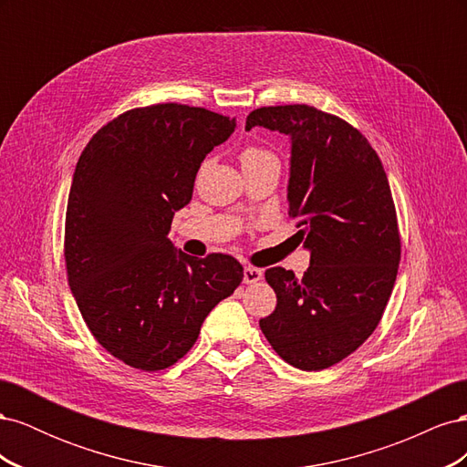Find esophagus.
I'll list each match as a JSON object with an SVG mask.
<instances>
[{"label": "esophagus", "instance_id": "esophagus-1", "mask_svg": "<svg viewBox=\"0 0 467 467\" xmlns=\"http://www.w3.org/2000/svg\"><path fill=\"white\" fill-rule=\"evenodd\" d=\"M263 278V271L257 266H245L244 268V282L245 285H255V282H259Z\"/></svg>", "mask_w": 467, "mask_h": 467}]
</instances>
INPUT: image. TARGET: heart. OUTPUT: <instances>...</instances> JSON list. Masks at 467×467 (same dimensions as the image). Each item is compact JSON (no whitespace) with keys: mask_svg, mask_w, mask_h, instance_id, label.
<instances>
[{"mask_svg":"<svg viewBox=\"0 0 467 467\" xmlns=\"http://www.w3.org/2000/svg\"><path fill=\"white\" fill-rule=\"evenodd\" d=\"M266 155H273L271 151L268 150H265V148H261V146H245L244 150H242V153H239V160H242V165H245V163H251V161H257V160H263V158H266Z\"/></svg>","mask_w":467,"mask_h":467,"instance_id":"b5f03b06","label":"heart"}]
</instances>
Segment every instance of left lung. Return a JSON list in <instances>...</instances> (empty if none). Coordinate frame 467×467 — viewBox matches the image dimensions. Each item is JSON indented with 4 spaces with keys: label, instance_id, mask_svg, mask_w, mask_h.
<instances>
[{
    "label": "left lung",
    "instance_id": "8db88e82",
    "mask_svg": "<svg viewBox=\"0 0 467 467\" xmlns=\"http://www.w3.org/2000/svg\"><path fill=\"white\" fill-rule=\"evenodd\" d=\"M245 126L292 138L288 216L312 251L302 278L265 271L276 307L261 331L294 368H329L374 333L398 276L401 235L384 165L355 126L309 105L261 107Z\"/></svg>",
    "mask_w": 467,
    "mask_h": 467
}]
</instances>
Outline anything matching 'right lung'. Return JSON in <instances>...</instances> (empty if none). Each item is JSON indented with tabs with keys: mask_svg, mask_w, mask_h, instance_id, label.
I'll list each match as a JSON object with an SVG mask.
<instances>
[{
	"mask_svg": "<svg viewBox=\"0 0 467 467\" xmlns=\"http://www.w3.org/2000/svg\"><path fill=\"white\" fill-rule=\"evenodd\" d=\"M234 130L235 120L208 109L158 103L109 120L79 155L66 210L67 282L95 341L132 368L173 366L242 285L232 255L194 259L167 237L206 153Z\"/></svg>",
	"mask_w": 467,
	"mask_h": 467,
	"instance_id": "obj_1",
	"label": "right lung"
}]
</instances>
